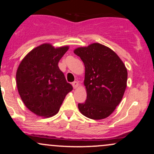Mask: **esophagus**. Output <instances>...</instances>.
<instances>
[{"mask_svg":"<svg viewBox=\"0 0 154 154\" xmlns=\"http://www.w3.org/2000/svg\"><path fill=\"white\" fill-rule=\"evenodd\" d=\"M79 85V82H77V81H75L74 82H72V86H73L74 89H76V88H77Z\"/></svg>","mask_w":154,"mask_h":154,"instance_id":"obj_1","label":"esophagus"}]
</instances>
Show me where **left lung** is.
Listing matches in <instances>:
<instances>
[{
    "instance_id": "1",
    "label": "left lung",
    "mask_w": 154,
    "mask_h": 154,
    "mask_svg": "<svg viewBox=\"0 0 154 154\" xmlns=\"http://www.w3.org/2000/svg\"><path fill=\"white\" fill-rule=\"evenodd\" d=\"M74 53L80 57L85 68L87 99L78 103L79 110L90 119H105L122 99L128 81L125 65L114 51L98 43L77 48Z\"/></svg>"
}]
</instances>
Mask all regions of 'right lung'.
<instances>
[{
	"label": "right lung",
	"instance_id": "1",
	"mask_svg": "<svg viewBox=\"0 0 154 154\" xmlns=\"http://www.w3.org/2000/svg\"><path fill=\"white\" fill-rule=\"evenodd\" d=\"M68 49L69 46L42 44L26 55L17 69L19 95L36 115L51 117L57 114L67 93L73 89L58 66Z\"/></svg>",
	"mask_w": 154,
	"mask_h": 154
}]
</instances>
